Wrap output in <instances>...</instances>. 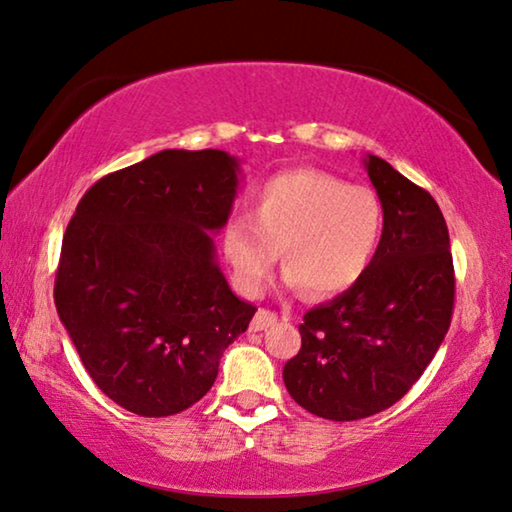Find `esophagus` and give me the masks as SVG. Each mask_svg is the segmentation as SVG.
Here are the masks:
<instances>
[{"mask_svg":"<svg viewBox=\"0 0 512 512\" xmlns=\"http://www.w3.org/2000/svg\"><path fill=\"white\" fill-rule=\"evenodd\" d=\"M274 322H276V313L261 308V311L254 315V320H251L249 331H263V329H267V326H272Z\"/></svg>","mask_w":512,"mask_h":512,"instance_id":"obj_1","label":"esophagus"}]
</instances>
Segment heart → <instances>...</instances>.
<instances>
[{
	"label": "heart",
	"mask_w": 512,
	"mask_h": 512,
	"mask_svg": "<svg viewBox=\"0 0 512 512\" xmlns=\"http://www.w3.org/2000/svg\"><path fill=\"white\" fill-rule=\"evenodd\" d=\"M385 236V208L372 188L322 170H288L251 197V217L222 229V251L245 292L263 288L283 249L290 288L308 297L340 295L370 270Z\"/></svg>",
	"instance_id": "1"
}]
</instances>
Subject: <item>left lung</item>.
Instances as JSON below:
<instances>
[{
	"mask_svg": "<svg viewBox=\"0 0 512 512\" xmlns=\"http://www.w3.org/2000/svg\"><path fill=\"white\" fill-rule=\"evenodd\" d=\"M385 208L379 254L354 288L304 315L283 367L290 397L333 422L381 413L420 379L449 331L456 279L440 206L383 158H363Z\"/></svg>",
	"mask_w": 512,
	"mask_h": 512,
	"instance_id": "1",
	"label": "left lung"
}]
</instances>
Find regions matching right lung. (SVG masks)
<instances>
[{"label":"right lung","mask_w":512,"mask_h":512,"mask_svg":"<svg viewBox=\"0 0 512 512\" xmlns=\"http://www.w3.org/2000/svg\"><path fill=\"white\" fill-rule=\"evenodd\" d=\"M240 161L163 149L99 179L67 224L56 311L117 406L167 417L206 395L256 306L236 297L211 231L231 215Z\"/></svg>","instance_id":"add662e5"}]
</instances>
